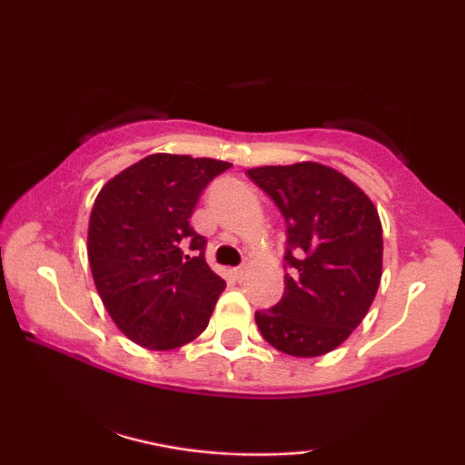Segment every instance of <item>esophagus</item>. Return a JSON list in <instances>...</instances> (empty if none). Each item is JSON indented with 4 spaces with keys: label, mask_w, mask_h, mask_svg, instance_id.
Here are the masks:
<instances>
[{
    "label": "esophagus",
    "mask_w": 465,
    "mask_h": 465,
    "mask_svg": "<svg viewBox=\"0 0 465 465\" xmlns=\"http://www.w3.org/2000/svg\"><path fill=\"white\" fill-rule=\"evenodd\" d=\"M247 275V269L245 266H239V269H234V277L239 279V282H243V277Z\"/></svg>",
    "instance_id": "esophagus-1"
}]
</instances>
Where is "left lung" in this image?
Segmentation results:
<instances>
[{
	"label": "left lung",
	"instance_id": "left-lung-1",
	"mask_svg": "<svg viewBox=\"0 0 465 465\" xmlns=\"http://www.w3.org/2000/svg\"><path fill=\"white\" fill-rule=\"evenodd\" d=\"M288 222L283 298L258 311L266 342L294 358H320L364 320L383 275V228L358 183L302 161L247 169Z\"/></svg>",
	"mask_w": 465,
	"mask_h": 465
}]
</instances>
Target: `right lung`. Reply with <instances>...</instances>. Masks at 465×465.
Masks as SVG:
<instances>
[{
  "label": "right lung",
  "mask_w": 465,
  "mask_h": 465,
  "mask_svg": "<svg viewBox=\"0 0 465 465\" xmlns=\"http://www.w3.org/2000/svg\"><path fill=\"white\" fill-rule=\"evenodd\" d=\"M231 167L158 152L114 175L88 220V264L101 302L126 339L169 351L207 328L226 282L205 262L190 215L203 188Z\"/></svg>",
  "instance_id": "obj_1"
}]
</instances>
